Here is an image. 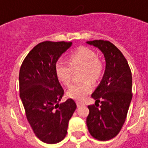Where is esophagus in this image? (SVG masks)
<instances>
[{
	"label": "esophagus",
	"instance_id": "esophagus-1",
	"mask_svg": "<svg viewBox=\"0 0 148 148\" xmlns=\"http://www.w3.org/2000/svg\"><path fill=\"white\" fill-rule=\"evenodd\" d=\"M76 104H77V106H78V107H79V106H81L84 105L82 102H79V101H77V102H76Z\"/></svg>",
	"mask_w": 148,
	"mask_h": 148
}]
</instances>
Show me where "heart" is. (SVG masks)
<instances>
[{
	"label": "heart",
	"instance_id": "obj_1",
	"mask_svg": "<svg viewBox=\"0 0 148 148\" xmlns=\"http://www.w3.org/2000/svg\"><path fill=\"white\" fill-rule=\"evenodd\" d=\"M83 68V82L73 84L67 92V95L75 100L82 101L91 92L90 81L97 82L103 74V64L97 58L96 53L90 48L80 47L69 56V64L58 61L55 64V74L59 81L69 87L72 80L73 69Z\"/></svg>",
	"mask_w": 148,
	"mask_h": 148
}]
</instances>
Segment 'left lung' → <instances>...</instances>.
Masks as SVG:
<instances>
[{"label":"left lung","mask_w":148,"mask_h":148,"mask_svg":"<svg viewBox=\"0 0 148 148\" xmlns=\"http://www.w3.org/2000/svg\"><path fill=\"white\" fill-rule=\"evenodd\" d=\"M100 49L106 59V70L102 80L91 97L101 102L100 108L89 106L86 119L88 130L99 141H108L120 132L126 121L132 98V77L126 58L109 41L86 42Z\"/></svg>","instance_id":"8db88e82"}]
</instances>
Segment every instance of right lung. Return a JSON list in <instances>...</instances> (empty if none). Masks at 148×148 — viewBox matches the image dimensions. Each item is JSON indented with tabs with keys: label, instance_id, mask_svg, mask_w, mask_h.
Instances as JSON below:
<instances>
[{
	"label": "right lung",
	"instance_id": "right-lung-1",
	"mask_svg": "<svg viewBox=\"0 0 148 148\" xmlns=\"http://www.w3.org/2000/svg\"><path fill=\"white\" fill-rule=\"evenodd\" d=\"M71 42H40L28 53L19 73L20 98L33 132L48 144L61 142L67 135L69 121L76 109L74 100L59 103L62 88L55 64Z\"/></svg>",
	"mask_w": 148,
	"mask_h": 148
}]
</instances>
